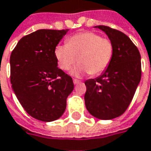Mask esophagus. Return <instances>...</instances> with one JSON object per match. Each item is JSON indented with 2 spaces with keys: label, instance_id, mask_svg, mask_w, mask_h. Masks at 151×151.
<instances>
[{
  "label": "esophagus",
  "instance_id": "34e87169",
  "mask_svg": "<svg viewBox=\"0 0 151 151\" xmlns=\"http://www.w3.org/2000/svg\"><path fill=\"white\" fill-rule=\"evenodd\" d=\"M79 83H80V81H79V80H78V79H75V78L73 79V84H79Z\"/></svg>",
  "mask_w": 151,
  "mask_h": 151
}]
</instances>
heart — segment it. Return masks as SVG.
Returning <instances> with one entry per match:
<instances>
[{
    "label": "heart",
    "instance_id": "1",
    "mask_svg": "<svg viewBox=\"0 0 151 151\" xmlns=\"http://www.w3.org/2000/svg\"><path fill=\"white\" fill-rule=\"evenodd\" d=\"M59 67L68 71L76 63L71 72L73 76L98 75L109 66L114 55L113 42L108 38L91 31L78 33L68 39L67 44H60L55 49Z\"/></svg>",
    "mask_w": 151,
    "mask_h": 151
}]
</instances>
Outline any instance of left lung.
<instances>
[{"mask_svg": "<svg viewBox=\"0 0 151 151\" xmlns=\"http://www.w3.org/2000/svg\"><path fill=\"white\" fill-rule=\"evenodd\" d=\"M114 45L109 66L101 75L84 82L85 107L94 117L112 120L119 117L132 102L141 79V56L128 37L120 31L97 25Z\"/></svg>", "mask_w": 151, "mask_h": 151, "instance_id": "8db88e82", "label": "left lung"}]
</instances>
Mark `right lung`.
<instances>
[{
  "mask_svg": "<svg viewBox=\"0 0 151 151\" xmlns=\"http://www.w3.org/2000/svg\"><path fill=\"white\" fill-rule=\"evenodd\" d=\"M68 30H38L24 36L10 56L12 89L33 118L50 122L66 110L73 78L58 66L55 49Z\"/></svg>",
  "mask_w": 151,
  "mask_h": 151,
  "instance_id": "right-lung-1",
  "label": "right lung"
}]
</instances>
